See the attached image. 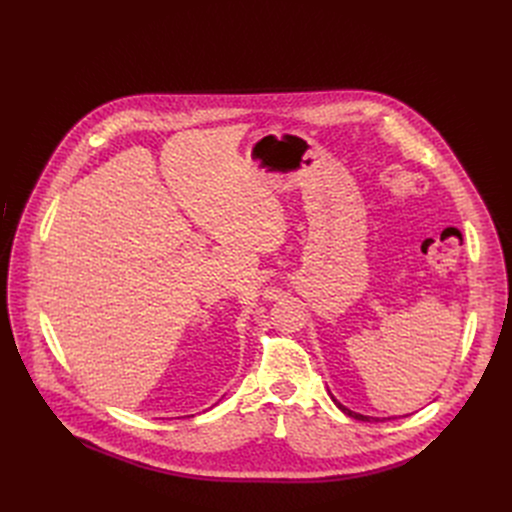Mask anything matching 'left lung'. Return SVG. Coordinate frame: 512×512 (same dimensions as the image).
<instances>
[{
    "label": "left lung",
    "mask_w": 512,
    "mask_h": 512,
    "mask_svg": "<svg viewBox=\"0 0 512 512\" xmlns=\"http://www.w3.org/2000/svg\"><path fill=\"white\" fill-rule=\"evenodd\" d=\"M336 402V407L342 411V413H346L348 417H353V419H359V421H373V423H380V421H386V419H380V417H367V415H359V413H355V411H348L346 407H342L338 400H334ZM394 419V417H392Z\"/></svg>",
    "instance_id": "obj_1"
}]
</instances>
